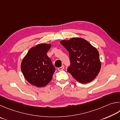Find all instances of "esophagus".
<instances>
[{"instance_id":"34e87169","label":"esophagus","mask_w":120,"mask_h":120,"mask_svg":"<svg viewBox=\"0 0 120 120\" xmlns=\"http://www.w3.org/2000/svg\"><path fill=\"white\" fill-rule=\"evenodd\" d=\"M64 68V66H62L61 67H60V68H58V70L60 71L63 70Z\"/></svg>"}]
</instances>
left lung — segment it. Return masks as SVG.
I'll return each instance as SVG.
<instances>
[{
    "instance_id": "obj_1",
    "label": "left lung",
    "mask_w": 120,
    "mask_h": 120,
    "mask_svg": "<svg viewBox=\"0 0 120 120\" xmlns=\"http://www.w3.org/2000/svg\"><path fill=\"white\" fill-rule=\"evenodd\" d=\"M60 44L69 52L70 65L67 71L79 83L85 84L93 81L101 67L98 50L80 38L62 41Z\"/></svg>"
}]
</instances>
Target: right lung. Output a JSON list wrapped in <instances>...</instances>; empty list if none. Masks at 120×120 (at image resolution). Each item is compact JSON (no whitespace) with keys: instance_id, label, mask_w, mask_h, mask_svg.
<instances>
[{"instance_id":"obj_1","label":"right lung","mask_w":120,"mask_h":120,"mask_svg":"<svg viewBox=\"0 0 120 120\" xmlns=\"http://www.w3.org/2000/svg\"><path fill=\"white\" fill-rule=\"evenodd\" d=\"M50 44H39L29 50L22 60L21 70L26 80L37 87L45 86L51 81L55 68L47 55Z\"/></svg>"}]
</instances>
